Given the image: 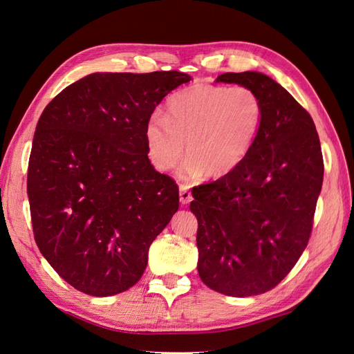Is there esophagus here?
I'll return each instance as SVG.
<instances>
[{"label":"esophagus","mask_w":354,"mask_h":354,"mask_svg":"<svg viewBox=\"0 0 354 354\" xmlns=\"http://www.w3.org/2000/svg\"><path fill=\"white\" fill-rule=\"evenodd\" d=\"M190 201H192V194L189 190V186L181 185L180 186V202L183 203V205H186V203H189Z\"/></svg>","instance_id":"obj_1"}]
</instances>
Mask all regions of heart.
Returning a JSON list of instances; mask_svg holds the SVG:
<instances>
[{
	"label": "heart",
	"instance_id": "1",
	"mask_svg": "<svg viewBox=\"0 0 354 354\" xmlns=\"http://www.w3.org/2000/svg\"><path fill=\"white\" fill-rule=\"evenodd\" d=\"M264 104L260 94L245 85L195 84L167 100V118L153 113L145 127L147 156L159 171L189 158L178 176L195 180L223 177L248 156L260 133Z\"/></svg>",
	"mask_w": 354,
	"mask_h": 354
}]
</instances>
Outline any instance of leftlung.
<instances>
[{
    "mask_svg": "<svg viewBox=\"0 0 354 354\" xmlns=\"http://www.w3.org/2000/svg\"><path fill=\"white\" fill-rule=\"evenodd\" d=\"M216 82L260 94L264 116L239 167L192 190L198 218V273L229 297L270 291L291 272L312 233L324 181L315 122L281 84L255 71L227 72Z\"/></svg>",
    "mask_w": 354,
    "mask_h": 354,
    "instance_id": "obj_1",
    "label": "left lung"
}]
</instances>
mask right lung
I'll return each mask as SVG.
<instances>
[{
	"instance_id": "add662e5",
	"label": "right lung",
	"mask_w": 354,
	"mask_h": 354,
	"mask_svg": "<svg viewBox=\"0 0 354 354\" xmlns=\"http://www.w3.org/2000/svg\"><path fill=\"white\" fill-rule=\"evenodd\" d=\"M190 80L94 72L41 113L28 168L32 227L42 257L78 291L111 297L136 285L177 212L178 186L149 160L145 127Z\"/></svg>"
}]
</instances>
